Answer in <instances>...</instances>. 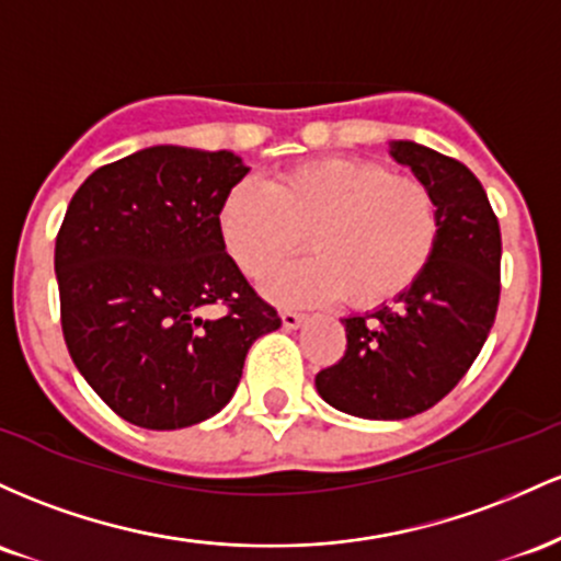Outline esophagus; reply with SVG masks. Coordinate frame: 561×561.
Masks as SVG:
<instances>
[{
    "label": "esophagus",
    "mask_w": 561,
    "mask_h": 561,
    "mask_svg": "<svg viewBox=\"0 0 561 561\" xmlns=\"http://www.w3.org/2000/svg\"><path fill=\"white\" fill-rule=\"evenodd\" d=\"M280 320H283V325H286V329H299V325L305 323V314L294 312V310H283Z\"/></svg>",
    "instance_id": "obj_1"
}]
</instances>
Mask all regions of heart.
I'll return each instance as SVG.
<instances>
[{
	"instance_id": "heart-1",
	"label": "heart",
	"mask_w": 561,
	"mask_h": 561,
	"mask_svg": "<svg viewBox=\"0 0 561 561\" xmlns=\"http://www.w3.org/2000/svg\"><path fill=\"white\" fill-rule=\"evenodd\" d=\"M439 204L424 180L370 159L301 163L267 185L238 182L219 206L232 262L262 280L305 247L314 249L267 283L288 305L347 294L370 307L400 297L430 267L439 241Z\"/></svg>"
}]
</instances>
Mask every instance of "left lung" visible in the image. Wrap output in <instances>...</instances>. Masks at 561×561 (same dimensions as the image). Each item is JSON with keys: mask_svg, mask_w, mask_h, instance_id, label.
Here are the masks:
<instances>
[{"mask_svg": "<svg viewBox=\"0 0 561 561\" xmlns=\"http://www.w3.org/2000/svg\"><path fill=\"white\" fill-rule=\"evenodd\" d=\"M389 153L437 196V249L394 305L342 320L344 357L314 376L329 405L374 421L411 419L443 400L480 355L501 297V228L482 182L419 142H389Z\"/></svg>", "mask_w": 561, "mask_h": 561, "instance_id": "1", "label": "left lung"}]
</instances>
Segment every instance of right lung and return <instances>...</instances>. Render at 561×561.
I'll list each match as a JSON object with an SVG mask.
<instances>
[{
    "mask_svg": "<svg viewBox=\"0 0 561 561\" xmlns=\"http://www.w3.org/2000/svg\"><path fill=\"white\" fill-rule=\"evenodd\" d=\"M249 167L230 150L153 145L81 182L55 241L60 323L79 374L142 430H182L228 405L247 352L280 329L219 232ZM211 304L219 319H204Z\"/></svg>",
    "mask_w": 561,
    "mask_h": 561,
    "instance_id": "right-lung-1",
    "label": "right lung"
}]
</instances>
